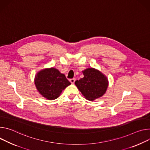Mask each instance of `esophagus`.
Instances as JSON below:
<instances>
[{"label":"esophagus","instance_id":"obj_1","mask_svg":"<svg viewBox=\"0 0 150 150\" xmlns=\"http://www.w3.org/2000/svg\"><path fill=\"white\" fill-rule=\"evenodd\" d=\"M75 80H76V79H75V78H73V79H70V81L71 82V83H72V84H74V83Z\"/></svg>","mask_w":150,"mask_h":150}]
</instances>
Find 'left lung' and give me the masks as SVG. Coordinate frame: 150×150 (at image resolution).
Instances as JSON below:
<instances>
[{
  "label": "left lung",
  "mask_w": 150,
  "mask_h": 150,
  "mask_svg": "<svg viewBox=\"0 0 150 150\" xmlns=\"http://www.w3.org/2000/svg\"><path fill=\"white\" fill-rule=\"evenodd\" d=\"M84 77L75 81V85L82 95L89 101L101 97L108 86L107 77L93 68H89L82 71Z\"/></svg>",
  "instance_id": "8db88e82"
}]
</instances>
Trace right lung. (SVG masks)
I'll return each mask as SVG.
<instances>
[{
  "instance_id": "right-lung-1",
  "label": "right lung",
  "mask_w": 150,
  "mask_h": 150,
  "mask_svg": "<svg viewBox=\"0 0 150 150\" xmlns=\"http://www.w3.org/2000/svg\"><path fill=\"white\" fill-rule=\"evenodd\" d=\"M35 83L40 94L49 100L58 98L62 91L71 85L64 74L53 67L39 71L35 76Z\"/></svg>"
}]
</instances>
